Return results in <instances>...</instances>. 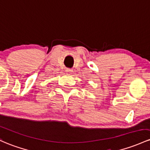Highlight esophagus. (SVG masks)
<instances>
[{
	"label": "esophagus",
	"instance_id": "34e87169",
	"mask_svg": "<svg viewBox=\"0 0 150 150\" xmlns=\"http://www.w3.org/2000/svg\"><path fill=\"white\" fill-rule=\"evenodd\" d=\"M65 72H66V73H67V75H70V74H71V73H72V70H71V69H66Z\"/></svg>",
	"mask_w": 150,
	"mask_h": 150
}]
</instances>
